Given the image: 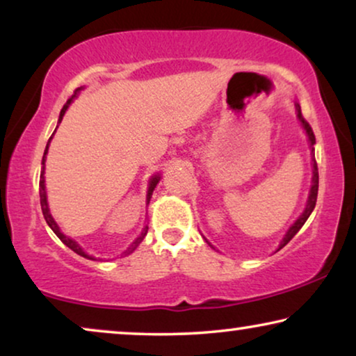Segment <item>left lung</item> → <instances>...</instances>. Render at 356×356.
Segmentation results:
<instances>
[{
    "label": "left lung",
    "instance_id": "obj_1",
    "mask_svg": "<svg viewBox=\"0 0 356 356\" xmlns=\"http://www.w3.org/2000/svg\"><path fill=\"white\" fill-rule=\"evenodd\" d=\"M296 111H298V118H300V121L301 123H303V126H305V129H306V134H308V139H309V143H311V145H314L316 144V138H314V133H313V129H311V126H309V123L308 121L305 120V116H303V113H301V108H300V105H296ZM313 150H314V147H313ZM313 186H311V191H309V199H308V206H306V209H305V212L301 213V216L298 217V220H296L293 225L290 227V230L286 232V235H285V238H284V241L280 243V248L279 250H282V248H284L286 243H289L291 238H293L296 233L300 232V228L305 225V222L308 220V217L311 216V212H313V209H314V206H316V199H318V188H319V175H318V163H316V160H313Z\"/></svg>",
    "mask_w": 356,
    "mask_h": 356
}]
</instances>
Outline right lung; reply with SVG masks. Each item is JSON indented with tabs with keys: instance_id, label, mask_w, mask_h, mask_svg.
Here are the masks:
<instances>
[{
	"instance_id": "obj_1",
	"label": "right lung",
	"mask_w": 356,
	"mask_h": 356,
	"mask_svg": "<svg viewBox=\"0 0 356 356\" xmlns=\"http://www.w3.org/2000/svg\"><path fill=\"white\" fill-rule=\"evenodd\" d=\"M79 90V89H77ZM76 97V92H74V95H71L70 99H67V102L65 105H63V108H61V113H60V120H58V123H61V120H63V115L66 113V110H67V106H70V104L72 102V99H74ZM56 131V129H55ZM55 134V133H53ZM53 134H51V138H53ZM51 138H50V140H51ZM50 140H48V144H50ZM48 144H47V149H45V154H43V159H42V173H40V204H42V212H43V217H45V220H47V223H48V227L51 228L53 232H55V235L60 238V240L65 243V245L70 248V250H72L74 252H77V254L79 256H84V257H89L86 254L84 251L81 250V246L77 245L76 241H72L71 238H67V236H65L63 235V233L60 232V228H58V225L55 223V220H53V217L50 216V211H48V204H47V193H45V178H43V170H45V155H47V152H48ZM157 183H159V177H154L152 178V181H150V186H149V193H147V202L150 201V196H152V191H154V188L157 186ZM147 228L149 227H145L144 228V232L140 233V236L138 238V240H136L133 245H131V248L128 250V252H131V251H134L136 248H138V245L140 241H143V238L145 236V233H147Z\"/></svg>"
}]
</instances>
